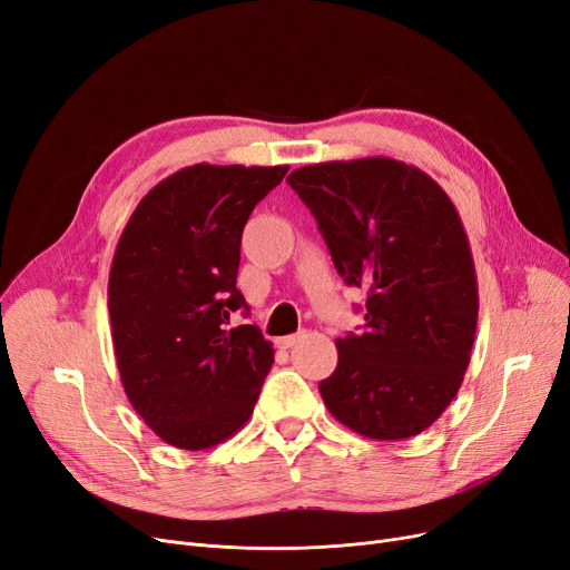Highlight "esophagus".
Wrapping results in <instances>:
<instances>
[{
	"label": "esophagus",
	"mask_w": 570,
	"mask_h": 570,
	"mask_svg": "<svg viewBox=\"0 0 570 570\" xmlns=\"http://www.w3.org/2000/svg\"><path fill=\"white\" fill-rule=\"evenodd\" d=\"M304 334H289V336H281L278 341H276V344L281 346V348H292L294 344H297V341L302 338Z\"/></svg>",
	"instance_id": "obj_1"
}]
</instances>
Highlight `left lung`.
<instances>
[{
    "mask_svg": "<svg viewBox=\"0 0 570 570\" xmlns=\"http://www.w3.org/2000/svg\"><path fill=\"white\" fill-rule=\"evenodd\" d=\"M338 276L367 289L362 332L336 338L321 381L330 414L370 440H406L456 397L476 332V276L463 222L423 170L372 156L297 168Z\"/></svg>",
    "mask_w": 570,
    "mask_h": 570,
    "instance_id": "obj_1",
    "label": "left lung"
}]
</instances>
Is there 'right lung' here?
Returning <instances> with one entry per match:
<instances>
[{"mask_svg": "<svg viewBox=\"0 0 570 570\" xmlns=\"http://www.w3.org/2000/svg\"><path fill=\"white\" fill-rule=\"evenodd\" d=\"M287 166L196 164L138 203L111 259L107 306L124 391L164 442L200 451L238 432L273 364L236 287L243 226ZM247 315V313H245Z\"/></svg>", "mask_w": 570, "mask_h": 570, "instance_id": "1", "label": "right lung"}]
</instances>
